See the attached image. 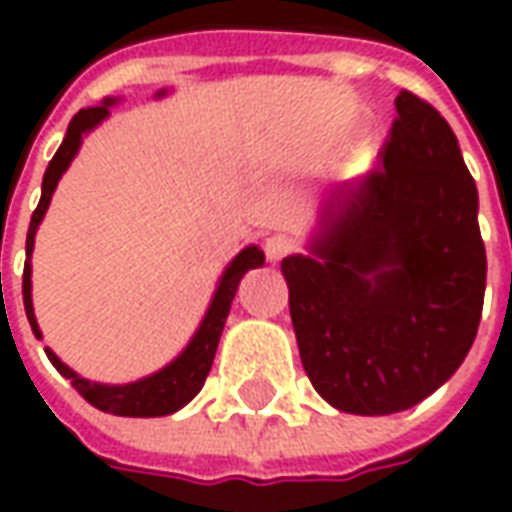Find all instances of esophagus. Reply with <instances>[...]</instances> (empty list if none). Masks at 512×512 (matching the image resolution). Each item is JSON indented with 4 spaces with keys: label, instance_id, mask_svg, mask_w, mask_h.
Returning a JSON list of instances; mask_svg holds the SVG:
<instances>
[{
    "label": "esophagus",
    "instance_id": "1",
    "mask_svg": "<svg viewBox=\"0 0 512 512\" xmlns=\"http://www.w3.org/2000/svg\"><path fill=\"white\" fill-rule=\"evenodd\" d=\"M293 246H296V241H293L290 235H285V233L271 235V238L266 241V257L271 260V263H279L282 257L293 252Z\"/></svg>",
    "mask_w": 512,
    "mask_h": 512
}]
</instances>
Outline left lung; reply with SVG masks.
Masks as SVG:
<instances>
[{"mask_svg": "<svg viewBox=\"0 0 512 512\" xmlns=\"http://www.w3.org/2000/svg\"><path fill=\"white\" fill-rule=\"evenodd\" d=\"M384 167L334 191L282 260L301 365L345 414L417 406L469 354L485 293L477 186L447 120L395 98Z\"/></svg>", "mask_w": 512, "mask_h": 512, "instance_id": "8db88e82", "label": "left lung"}]
</instances>
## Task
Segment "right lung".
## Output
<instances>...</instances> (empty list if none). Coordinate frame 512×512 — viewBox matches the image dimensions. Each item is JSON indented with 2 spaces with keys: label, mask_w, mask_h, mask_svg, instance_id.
Wrapping results in <instances>:
<instances>
[{
  "label": "right lung",
  "mask_w": 512,
  "mask_h": 512,
  "mask_svg": "<svg viewBox=\"0 0 512 512\" xmlns=\"http://www.w3.org/2000/svg\"><path fill=\"white\" fill-rule=\"evenodd\" d=\"M164 93L167 90H161L158 95ZM112 104H115V98H104L98 106H90V109H82L79 115H73L60 150L54 153L49 167H46V175H43V194H40L38 208H35L32 222H29L27 263H24V285H21L24 288V310H27L29 326H32V332H35L38 340H43V334H40L35 307H32V249H35V233H38V224L43 222L46 211H49L51 194L57 189V183H60L65 169L71 167V161L79 153V147H82L84 134H90L95 126L104 123L106 117H109V106ZM263 263H266V255L255 244L246 246V249H241L233 257V263L224 268L222 279H219V285L213 290V299L208 304V312L202 318L200 329L194 332L189 345L167 367H161L153 376L139 378V381H131V384H101V381H90V378L79 376L51 348H46V356H49L51 365L60 370V376L68 378L73 389L90 406L101 408L106 414H117V417H167V414H175L178 408L186 406L191 397L200 392L205 378L211 373L216 345H219V337H222L224 321L230 315V304L235 299L238 282L244 279L249 268L263 266Z\"/></svg>",
  "instance_id": "1"
}]
</instances>
